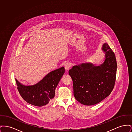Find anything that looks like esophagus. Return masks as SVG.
Listing matches in <instances>:
<instances>
[{"label":"esophagus","mask_w":132,"mask_h":132,"mask_svg":"<svg viewBox=\"0 0 132 132\" xmlns=\"http://www.w3.org/2000/svg\"><path fill=\"white\" fill-rule=\"evenodd\" d=\"M71 67V63H69V62H67V63H65L64 65L65 69L67 71Z\"/></svg>","instance_id":"esophagus-1"}]
</instances>
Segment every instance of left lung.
I'll use <instances>...</instances> for the list:
<instances>
[{
    "label": "left lung",
    "instance_id": "obj_1",
    "mask_svg": "<svg viewBox=\"0 0 132 132\" xmlns=\"http://www.w3.org/2000/svg\"><path fill=\"white\" fill-rule=\"evenodd\" d=\"M102 50L105 52V59L100 66L85 63L69 70L74 96L84 105H92L100 102L109 95L114 87L117 71L116 57L107 43L103 45Z\"/></svg>",
    "mask_w": 132,
    "mask_h": 132
}]
</instances>
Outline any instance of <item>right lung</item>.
<instances>
[{
  "label": "right lung",
  "instance_id": "1",
  "mask_svg": "<svg viewBox=\"0 0 132 132\" xmlns=\"http://www.w3.org/2000/svg\"><path fill=\"white\" fill-rule=\"evenodd\" d=\"M64 73L65 69L62 67L51 72L38 84L30 86H24L15 79L19 94L27 102L32 105H46L54 98L55 88Z\"/></svg>",
  "mask_w": 132,
  "mask_h": 132
}]
</instances>
